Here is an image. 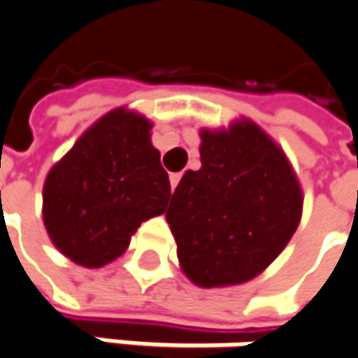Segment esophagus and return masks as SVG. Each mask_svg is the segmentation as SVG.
<instances>
[{"mask_svg":"<svg viewBox=\"0 0 358 358\" xmlns=\"http://www.w3.org/2000/svg\"><path fill=\"white\" fill-rule=\"evenodd\" d=\"M180 178H182V174H170V186H172V190H176V186H178Z\"/></svg>","mask_w":358,"mask_h":358,"instance_id":"34e87169","label":"esophagus"}]
</instances>
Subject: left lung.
I'll use <instances>...</instances> for the list:
<instances>
[{
	"label": "left lung",
	"mask_w": 358,
	"mask_h": 358,
	"mask_svg": "<svg viewBox=\"0 0 358 358\" xmlns=\"http://www.w3.org/2000/svg\"><path fill=\"white\" fill-rule=\"evenodd\" d=\"M200 139L202 166L182 176L166 219L192 284H243L296 233L302 188L282 148L249 119L202 129Z\"/></svg>",
	"instance_id": "8db88e82"
}]
</instances>
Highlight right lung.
<instances>
[{
  "label": "right lung",
  "instance_id": "right-lung-1",
  "mask_svg": "<svg viewBox=\"0 0 358 358\" xmlns=\"http://www.w3.org/2000/svg\"><path fill=\"white\" fill-rule=\"evenodd\" d=\"M152 123L115 109L93 123L44 182V224L56 249L85 267L117 259L143 221L166 210L168 172Z\"/></svg>",
  "mask_w": 358,
  "mask_h": 358
}]
</instances>
